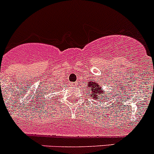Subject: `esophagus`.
<instances>
[{
  "label": "esophagus",
  "mask_w": 154,
  "mask_h": 154,
  "mask_svg": "<svg viewBox=\"0 0 154 154\" xmlns=\"http://www.w3.org/2000/svg\"><path fill=\"white\" fill-rule=\"evenodd\" d=\"M71 86H76V83H71Z\"/></svg>",
  "instance_id": "34e87169"
}]
</instances>
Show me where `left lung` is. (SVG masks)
<instances>
[{
  "label": "left lung",
  "mask_w": 154,
  "mask_h": 154,
  "mask_svg": "<svg viewBox=\"0 0 154 154\" xmlns=\"http://www.w3.org/2000/svg\"><path fill=\"white\" fill-rule=\"evenodd\" d=\"M87 88H88V94L91 96V98H93L95 100H101L102 98H106L108 100V96L105 93H103V88L101 86H100L98 83L94 80V82L88 81ZM104 101V100H103Z\"/></svg>",
  "instance_id": "8db88e82"
}]
</instances>
